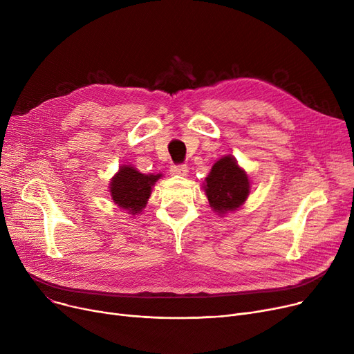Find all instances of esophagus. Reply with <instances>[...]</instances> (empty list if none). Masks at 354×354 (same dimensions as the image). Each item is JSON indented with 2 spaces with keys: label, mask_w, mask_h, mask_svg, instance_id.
<instances>
[{
  "label": "esophagus",
  "mask_w": 354,
  "mask_h": 354,
  "mask_svg": "<svg viewBox=\"0 0 354 354\" xmlns=\"http://www.w3.org/2000/svg\"><path fill=\"white\" fill-rule=\"evenodd\" d=\"M188 167L185 165H175L171 167V174L178 175V176H187L188 175Z\"/></svg>",
  "instance_id": "obj_1"
}]
</instances>
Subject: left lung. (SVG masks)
I'll return each mask as SVG.
<instances>
[{"label":"left lung","mask_w":354,"mask_h":354,"mask_svg":"<svg viewBox=\"0 0 354 354\" xmlns=\"http://www.w3.org/2000/svg\"><path fill=\"white\" fill-rule=\"evenodd\" d=\"M202 188L212 211L225 216L244 205L251 191V182L236 159L232 155H225L214 163Z\"/></svg>","instance_id":"8db88e82"}]
</instances>
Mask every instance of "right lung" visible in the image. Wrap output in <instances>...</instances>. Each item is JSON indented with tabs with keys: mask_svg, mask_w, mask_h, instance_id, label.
I'll use <instances>...</instances> for the list:
<instances>
[{
	"mask_svg": "<svg viewBox=\"0 0 354 354\" xmlns=\"http://www.w3.org/2000/svg\"><path fill=\"white\" fill-rule=\"evenodd\" d=\"M162 178V174L145 175L132 165H122L110 179L109 192L116 205L129 215H139L146 208L152 188Z\"/></svg>",
	"mask_w": 354,
	"mask_h": 354,
	"instance_id": "obj_1",
	"label": "right lung"
}]
</instances>
